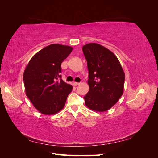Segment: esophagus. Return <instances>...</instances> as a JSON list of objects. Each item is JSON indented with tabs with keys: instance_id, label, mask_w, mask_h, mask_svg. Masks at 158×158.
I'll return each instance as SVG.
<instances>
[{
	"instance_id": "1",
	"label": "esophagus",
	"mask_w": 158,
	"mask_h": 158,
	"mask_svg": "<svg viewBox=\"0 0 158 158\" xmlns=\"http://www.w3.org/2000/svg\"><path fill=\"white\" fill-rule=\"evenodd\" d=\"M79 84H80L79 82H74L73 83V85H74V86H77V85H79Z\"/></svg>"
}]
</instances>
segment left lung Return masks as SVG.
Here are the masks:
<instances>
[{
    "label": "left lung",
    "instance_id": "left-lung-1",
    "mask_svg": "<svg viewBox=\"0 0 158 158\" xmlns=\"http://www.w3.org/2000/svg\"><path fill=\"white\" fill-rule=\"evenodd\" d=\"M89 71V92L85 104L95 111L111 109L123 94L125 75L117 57L106 47L95 43L83 46Z\"/></svg>",
    "mask_w": 158,
    "mask_h": 158
}]
</instances>
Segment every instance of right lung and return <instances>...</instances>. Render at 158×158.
Returning <instances> with one entry per match:
<instances>
[{
  "instance_id": "add662e5",
  "label": "right lung",
  "mask_w": 158,
  "mask_h": 158,
  "mask_svg": "<svg viewBox=\"0 0 158 158\" xmlns=\"http://www.w3.org/2000/svg\"><path fill=\"white\" fill-rule=\"evenodd\" d=\"M73 47L51 44L33 55L23 73L26 94L36 109L54 114L63 109L73 86L61 79V63ZM60 77V81L57 79Z\"/></svg>"
}]
</instances>
